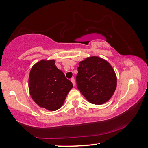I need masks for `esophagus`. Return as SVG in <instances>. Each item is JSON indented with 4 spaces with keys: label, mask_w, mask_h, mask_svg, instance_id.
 Listing matches in <instances>:
<instances>
[{
    "label": "esophagus",
    "mask_w": 148,
    "mask_h": 148,
    "mask_svg": "<svg viewBox=\"0 0 148 148\" xmlns=\"http://www.w3.org/2000/svg\"><path fill=\"white\" fill-rule=\"evenodd\" d=\"M70 80H71L72 84H73V85L75 86V84H75V80H74V78H72L71 79H70Z\"/></svg>",
    "instance_id": "esophagus-1"
}]
</instances>
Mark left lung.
<instances>
[{"label":"left lung","mask_w":148,"mask_h":148,"mask_svg":"<svg viewBox=\"0 0 148 148\" xmlns=\"http://www.w3.org/2000/svg\"><path fill=\"white\" fill-rule=\"evenodd\" d=\"M76 86L88 102L100 105L108 101L115 92L117 78L112 66L98 56L79 62Z\"/></svg>","instance_id":"1"}]
</instances>
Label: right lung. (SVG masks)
<instances>
[{
    "label": "right lung",
    "mask_w": 148,
    "mask_h": 148,
    "mask_svg": "<svg viewBox=\"0 0 148 148\" xmlns=\"http://www.w3.org/2000/svg\"><path fill=\"white\" fill-rule=\"evenodd\" d=\"M73 87L71 81L55 66V60H40L33 66L28 88L33 100L50 111L60 108Z\"/></svg>",
    "instance_id": "right-lung-1"
}]
</instances>
